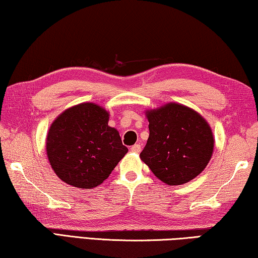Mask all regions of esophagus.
I'll list each match as a JSON object with an SVG mask.
<instances>
[{"instance_id": "34e87169", "label": "esophagus", "mask_w": 258, "mask_h": 258, "mask_svg": "<svg viewBox=\"0 0 258 258\" xmlns=\"http://www.w3.org/2000/svg\"><path fill=\"white\" fill-rule=\"evenodd\" d=\"M130 151L134 153H140L141 152V145L140 144H135L130 148Z\"/></svg>"}]
</instances>
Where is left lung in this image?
<instances>
[{
	"label": "left lung",
	"mask_w": 258,
	"mask_h": 258,
	"mask_svg": "<svg viewBox=\"0 0 258 258\" xmlns=\"http://www.w3.org/2000/svg\"><path fill=\"white\" fill-rule=\"evenodd\" d=\"M145 115L150 136L140 157L154 175L168 185L187 183L200 175L215 146L208 121L177 102L148 109Z\"/></svg>",
	"instance_id": "8db88e82"
}]
</instances>
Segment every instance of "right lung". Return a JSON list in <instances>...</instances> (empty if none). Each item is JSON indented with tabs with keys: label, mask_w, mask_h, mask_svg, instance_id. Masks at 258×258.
<instances>
[{
	"label": "right lung",
	"mask_w": 258,
	"mask_h": 258,
	"mask_svg": "<svg viewBox=\"0 0 258 258\" xmlns=\"http://www.w3.org/2000/svg\"><path fill=\"white\" fill-rule=\"evenodd\" d=\"M108 120V110L94 102L75 105L55 118L47 134L46 152L58 179L93 189L109 176L128 149Z\"/></svg>",
	"instance_id": "1"
}]
</instances>
